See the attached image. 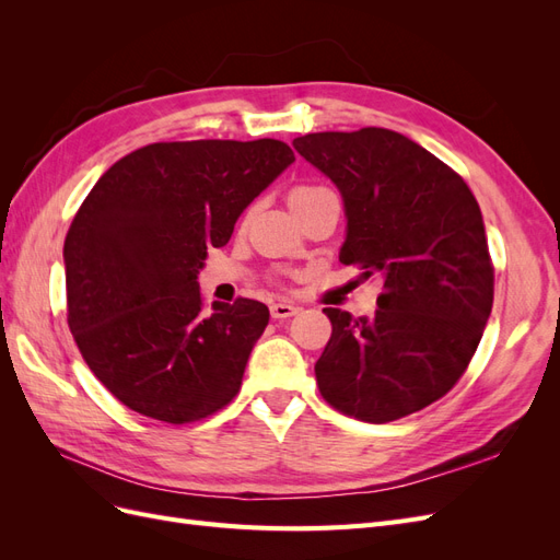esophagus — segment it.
<instances>
[{
    "mask_svg": "<svg viewBox=\"0 0 560 560\" xmlns=\"http://www.w3.org/2000/svg\"><path fill=\"white\" fill-rule=\"evenodd\" d=\"M299 313V306H294V303H287V301H278L270 306V315H273L276 319H287V317H294Z\"/></svg>",
    "mask_w": 560,
    "mask_h": 560,
    "instance_id": "1",
    "label": "esophagus"
}]
</instances>
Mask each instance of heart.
I'll list each match as a JSON object with an SVG mask.
<instances>
[{
  "mask_svg": "<svg viewBox=\"0 0 560 560\" xmlns=\"http://www.w3.org/2000/svg\"><path fill=\"white\" fill-rule=\"evenodd\" d=\"M313 191H319V186H296V189L292 191V198L303 196V194H313Z\"/></svg>",
  "mask_w": 560,
  "mask_h": 560,
  "instance_id": "obj_1",
  "label": "heart"
}]
</instances>
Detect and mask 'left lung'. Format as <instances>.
Here are the masks:
<instances>
[{"mask_svg": "<svg viewBox=\"0 0 560 560\" xmlns=\"http://www.w3.org/2000/svg\"><path fill=\"white\" fill-rule=\"evenodd\" d=\"M292 144L343 198L338 259L383 280L371 317L325 308L331 338L315 364L322 397L366 422L425 409L465 374L493 308L477 198L395 130L308 132Z\"/></svg>", "mask_w": 560, "mask_h": 560, "instance_id": "8db88e82", "label": "left lung"}]
</instances>
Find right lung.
I'll list each match as a JSON object with an SVG mask.
<instances>
[{"mask_svg": "<svg viewBox=\"0 0 560 560\" xmlns=\"http://www.w3.org/2000/svg\"><path fill=\"white\" fill-rule=\"evenodd\" d=\"M292 163L278 140L156 142L116 161L83 200L62 249L67 322L128 409L182 425L238 393L268 308H206L198 273Z\"/></svg>", "mask_w": 560, "mask_h": 560, "instance_id": "1", "label": "right lung"}]
</instances>
